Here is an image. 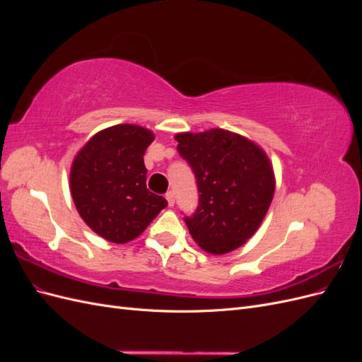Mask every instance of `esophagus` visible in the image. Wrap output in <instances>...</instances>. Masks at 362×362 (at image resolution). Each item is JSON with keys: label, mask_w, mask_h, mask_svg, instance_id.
I'll return each mask as SVG.
<instances>
[{"label": "esophagus", "mask_w": 362, "mask_h": 362, "mask_svg": "<svg viewBox=\"0 0 362 362\" xmlns=\"http://www.w3.org/2000/svg\"><path fill=\"white\" fill-rule=\"evenodd\" d=\"M166 199H168L169 206H173V204H175V194H173V192H168L166 193Z\"/></svg>", "instance_id": "esophagus-1"}]
</instances>
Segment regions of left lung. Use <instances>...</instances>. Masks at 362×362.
I'll list each match as a JSON object with an SVG mask.
<instances>
[{"label":"left lung","instance_id":"left-lung-1","mask_svg":"<svg viewBox=\"0 0 362 362\" xmlns=\"http://www.w3.org/2000/svg\"><path fill=\"white\" fill-rule=\"evenodd\" d=\"M175 139L198 184V208L184 217L193 240L213 255L245 245L261 225L275 193V175L266 152L222 128L180 133Z\"/></svg>","mask_w":362,"mask_h":362}]
</instances>
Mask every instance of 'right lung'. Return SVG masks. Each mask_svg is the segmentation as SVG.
<instances>
[{"label": "right lung", "mask_w": 362, "mask_h": 362, "mask_svg": "<svg viewBox=\"0 0 362 362\" xmlns=\"http://www.w3.org/2000/svg\"><path fill=\"white\" fill-rule=\"evenodd\" d=\"M154 139L148 128L120 124L96 133L74 158L69 178L76 211L108 242H131L168 206L146 189L144 156Z\"/></svg>", "instance_id": "obj_1"}]
</instances>
